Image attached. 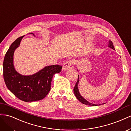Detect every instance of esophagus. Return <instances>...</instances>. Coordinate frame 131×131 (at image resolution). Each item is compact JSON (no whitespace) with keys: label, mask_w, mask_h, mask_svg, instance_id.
<instances>
[{"label":"esophagus","mask_w":131,"mask_h":131,"mask_svg":"<svg viewBox=\"0 0 131 131\" xmlns=\"http://www.w3.org/2000/svg\"><path fill=\"white\" fill-rule=\"evenodd\" d=\"M74 62L73 60H69L63 63V65L62 66V70L63 71H67L70 69H72L74 68Z\"/></svg>","instance_id":"obj_1"}]
</instances>
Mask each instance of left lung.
I'll use <instances>...</instances> for the list:
<instances>
[{
    "instance_id": "1",
    "label": "left lung",
    "mask_w": 131,
    "mask_h": 131,
    "mask_svg": "<svg viewBox=\"0 0 131 131\" xmlns=\"http://www.w3.org/2000/svg\"><path fill=\"white\" fill-rule=\"evenodd\" d=\"M108 47L111 48V49H113V50H115V48H114V47L113 46V42H111V40H109V46H108ZM78 83H79V76H78L77 81L76 82L75 86H74V87L73 88L74 94V95H75V96H76V98H77V99L79 100L81 103H82V104H85V105H89V106H97V105H97V104H92V103H91L90 102H88L87 100H85L84 98H83V97L81 96V95L80 94V93L79 92V90H78ZM99 105H100V104H99Z\"/></svg>"
}]
</instances>
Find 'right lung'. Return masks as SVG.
<instances>
[{"mask_svg": "<svg viewBox=\"0 0 131 131\" xmlns=\"http://www.w3.org/2000/svg\"><path fill=\"white\" fill-rule=\"evenodd\" d=\"M31 34L34 35L32 33ZM23 37L16 39L7 51L3 62V77L7 88L17 98L26 102H35L43 99L48 94L53 77L61 71L62 66L58 65L46 66L29 76L18 73L14 66V53Z\"/></svg>", "mask_w": 131, "mask_h": 131, "instance_id": "right-lung-1", "label": "right lung"}]
</instances>
